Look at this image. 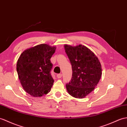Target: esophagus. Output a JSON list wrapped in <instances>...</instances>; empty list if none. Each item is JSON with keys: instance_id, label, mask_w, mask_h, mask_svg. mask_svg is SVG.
<instances>
[{"instance_id": "34e87169", "label": "esophagus", "mask_w": 127, "mask_h": 127, "mask_svg": "<svg viewBox=\"0 0 127 127\" xmlns=\"http://www.w3.org/2000/svg\"><path fill=\"white\" fill-rule=\"evenodd\" d=\"M57 77L58 78H62V73H60V74H58L57 75Z\"/></svg>"}]
</instances>
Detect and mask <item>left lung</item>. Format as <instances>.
I'll list each match as a JSON object with an SVG mask.
<instances>
[{
	"label": "left lung",
	"mask_w": 127,
	"mask_h": 127,
	"mask_svg": "<svg viewBox=\"0 0 127 127\" xmlns=\"http://www.w3.org/2000/svg\"><path fill=\"white\" fill-rule=\"evenodd\" d=\"M72 66V78L66 84L67 92L75 98H83L93 91L102 75L98 58L86 46L64 45Z\"/></svg>",
	"instance_id": "obj_1"
}]
</instances>
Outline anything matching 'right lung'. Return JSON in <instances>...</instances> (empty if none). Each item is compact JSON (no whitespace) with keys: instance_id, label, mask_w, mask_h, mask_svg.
<instances>
[{"instance_id":"obj_1","label":"right lung","mask_w":127,"mask_h":127,"mask_svg":"<svg viewBox=\"0 0 127 127\" xmlns=\"http://www.w3.org/2000/svg\"><path fill=\"white\" fill-rule=\"evenodd\" d=\"M56 48L45 44L25 50L17 64V71L24 89L33 97H41L49 93L54 80L51 71L50 58Z\"/></svg>"}]
</instances>
